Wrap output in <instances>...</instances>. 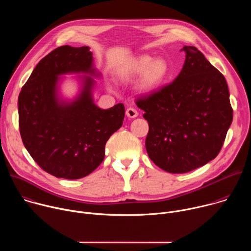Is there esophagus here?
<instances>
[{
  "mask_svg": "<svg viewBox=\"0 0 251 251\" xmlns=\"http://www.w3.org/2000/svg\"><path fill=\"white\" fill-rule=\"evenodd\" d=\"M126 115H127V117H129V118H136L137 116H138V112H137V110L136 109H134V108H128L127 110H126Z\"/></svg>",
  "mask_w": 251,
  "mask_h": 251,
  "instance_id": "34e87169",
  "label": "esophagus"
}]
</instances>
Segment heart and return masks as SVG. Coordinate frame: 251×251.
I'll list each match as a JSON object with an SVG mask.
<instances>
[{
	"label": "heart",
	"instance_id": "heart-1",
	"mask_svg": "<svg viewBox=\"0 0 251 251\" xmlns=\"http://www.w3.org/2000/svg\"><path fill=\"white\" fill-rule=\"evenodd\" d=\"M169 64L162 57L153 58L148 54L136 58L127 68L122 70V78H133L142 76L138 89L148 93L158 88L169 75Z\"/></svg>",
	"mask_w": 251,
	"mask_h": 251
}]
</instances>
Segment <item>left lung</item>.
I'll return each mask as SVG.
<instances>
[{"label": "left lung", "mask_w": 251, "mask_h": 251, "mask_svg": "<svg viewBox=\"0 0 251 251\" xmlns=\"http://www.w3.org/2000/svg\"><path fill=\"white\" fill-rule=\"evenodd\" d=\"M182 50L186 59L176 78L136 101L149 124L148 156L172 174L188 173L216 158L232 122L225 76L197 48Z\"/></svg>", "instance_id": "left-lung-1"}]
</instances>
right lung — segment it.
<instances>
[{"label":"right lung","instance_id":"obj_1","mask_svg":"<svg viewBox=\"0 0 251 251\" xmlns=\"http://www.w3.org/2000/svg\"><path fill=\"white\" fill-rule=\"evenodd\" d=\"M83 74L78 95L60 94L61 75ZM95 68L89 47L62 46L34 67L19 95V126L25 149L49 174L76 180L91 174L104 160L105 145L123 124L122 103L101 109L94 103Z\"/></svg>","mask_w":251,"mask_h":251}]
</instances>
